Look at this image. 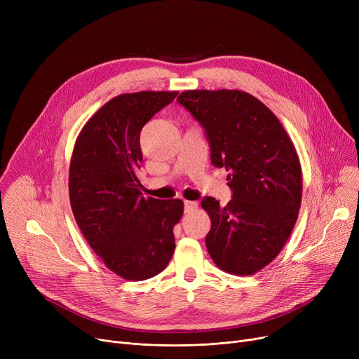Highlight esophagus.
<instances>
[{"label": "esophagus", "mask_w": 359, "mask_h": 359, "mask_svg": "<svg viewBox=\"0 0 359 359\" xmlns=\"http://www.w3.org/2000/svg\"><path fill=\"white\" fill-rule=\"evenodd\" d=\"M198 208V202L195 201H184V211L186 212H192Z\"/></svg>", "instance_id": "1"}]
</instances>
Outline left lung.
Returning <instances> with one entry per match:
<instances>
[{"mask_svg":"<svg viewBox=\"0 0 359 359\" xmlns=\"http://www.w3.org/2000/svg\"><path fill=\"white\" fill-rule=\"evenodd\" d=\"M177 102L203 126L215 167L229 170L233 199L203 198L206 249L227 273L253 275L284 249L298 218L303 176L295 147L273 111L241 90H186Z\"/></svg>","mask_w":359,"mask_h":359,"instance_id":"8db88e82","label":"left lung"}]
</instances>
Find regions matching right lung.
Returning a JSON list of instances; mask_svg holds the SVG:
<instances>
[{"mask_svg":"<svg viewBox=\"0 0 359 359\" xmlns=\"http://www.w3.org/2000/svg\"><path fill=\"white\" fill-rule=\"evenodd\" d=\"M179 91L125 93L104 103L83 126L69 163L75 221L106 265L126 280L163 272L175 253V225L183 201L141 195L144 125Z\"/></svg>","mask_w":359,"mask_h":359,"instance_id":"obj_1","label":"right lung"}]
</instances>
